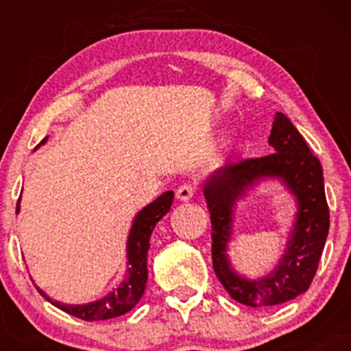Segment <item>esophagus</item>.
<instances>
[{"label":"esophagus","mask_w":351,"mask_h":351,"mask_svg":"<svg viewBox=\"0 0 351 351\" xmlns=\"http://www.w3.org/2000/svg\"><path fill=\"white\" fill-rule=\"evenodd\" d=\"M195 191H196L195 184H191V183L181 184V186L176 189V199L189 201L193 198V196H195Z\"/></svg>","instance_id":"1"}]
</instances>
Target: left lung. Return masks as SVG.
I'll return each instance as SVG.
<instances>
[{
  "mask_svg": "<svg viewBox=\"0 0 351 351\" xmlns=\"http://www.w3.org/2000/svg\"><path fill=\"white\" fill-rule=\"evenodd\" d=\"M269 145L271 155L217 168L203 184L211 215L213 267L229 295L249 307H271L307 292L315 276L330 228L324 171L310 153L304 136L291 120L277 112ZM276 179L296 199V216L285 254L269 274L249 280L228 261L234 234V213L239 200L263 180Z\"/></svg>",
  "mask_w": 351,
  "mask_h": 351,
  "instance_id": "8db88e82",
  "label": "left lung"
}]
</instances>
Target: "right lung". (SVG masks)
Returning <instances> with one entry per match:
<instances>
[{"instance_id": "add662e5", "label": "right lung", "mask_w": 351, "mask_h": 351, "mask_svg": "<svg viewBox=\"0 0 351 351\" xmlns=\"http://www.w3.org/2000/svg\"><path fill=\"white\" fill-rule=\"evenodd\" d=\"M46 142L47 136L38 147H41ZM173 196H175L173 191H165L155 201L147 204L142 211L136 213L127 237V276L114 291L108 292L102 299L88 302V304H62V302L51 299L43 289L36 287L38 292L47 302H51L54 307L64 310L72 317L82 318V320L87 322L108 320V318L120 317L123 313L130 312L138 304V300L142 299L145 287H147V256L148 249H150V236L156 223L170 211ZM19 203H21V196H19L18 206H16V215L21 209Z\"/></svg>"}]
</instances>
